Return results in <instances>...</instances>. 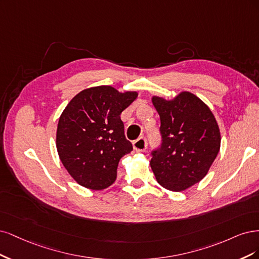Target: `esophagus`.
I'll return each mask as SVG.
<instances>
[{"label":"esophagus","instance_id":"obj_1","mask_svg":"<svg viewBox=\"0 0 259 259\" xmlns=\"http://www.w3.org/2000/svg\"><path fill=\"white\" fill-rule=\"evenodd\" d=\"M133 148L137 152H144L147 148V140L144 137H141L133 142Z\"/></svg>","mask_w":259,"mask_h":259}]
</instances>
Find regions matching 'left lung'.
<instances>
[{"label":"left lung","instance_id":"8db88e82","mask_svg":"<svg viewBox=\"0 0 259 259\" xmlns=\"http://www.w3.org/2000/svg\"><path fill=\"white\" fill-rule=\"evenodd\" d=\"M160 116L161 145L152 152L151 168L157 182L183 191L201 181L218 156L221 132L208 106L183 91L173 100L153 97Z\"/></svg>","mask_w":259,"mask_h":259}]
</instances>
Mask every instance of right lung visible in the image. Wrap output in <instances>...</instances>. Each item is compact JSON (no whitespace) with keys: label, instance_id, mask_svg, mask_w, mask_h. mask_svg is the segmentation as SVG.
<instances>
[{"label":"right lung","instance_id":"1","mask_svg":"<svg viewBox=\"0 0 259 259\" xmlns=\"http://www.w3.org/2000/svg\"><path fill=\"white\" fill-rule=\"evenodd\" d=\"M137 98V91L98 86L80 91L64 108L57 128V151L79 185L101 190L115 182L120 158L133 149L120 114Z\"/></svg>","mask_w":259,"mask_h":259}]
</instances>
